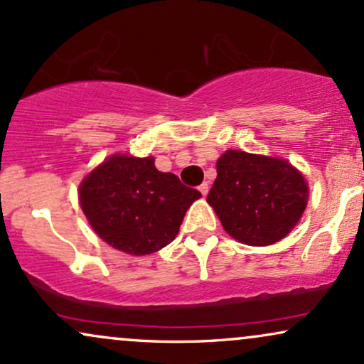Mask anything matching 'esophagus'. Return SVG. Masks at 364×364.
Returning <instances> with one entry per match:
<instances>
[{"label":"esophagus","mask_w":364,"mask_h":364,"mask_svg":"<svg viewBox=\"0 0 364 364\" xmlns=\"http://www.w3.org/2000/svg\"><path fill=\"white\" fill-rule=\"evenodd\" d=\"M198 190H200V193L201 195H207L208 193V183H201V185L198 186Z\"/></svg>","instance_id":"1"}]
</instances>
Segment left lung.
<instances>
[{
    "instance_id": "1",
    "label": "left lung",
    "mask_w": 364,
    "mask_h": 364,
    "mask_svg": "<svg viewBox=\"0 0 364 364\" xmlns=\"http://www.w3.org/2000/svg\"><path fill=\"white\" fill-rule=\"evenodd\" d=\"M309 186L284 159L227 151L207 196L230 237L247 246H271L299 224Z\"/></svg>"
}]
</instances>
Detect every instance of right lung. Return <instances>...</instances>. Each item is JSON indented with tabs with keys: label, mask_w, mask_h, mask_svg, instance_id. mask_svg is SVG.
Listing matches in <instances>:
<instances>
[{
	"label": "right lung",
	"mask_w": 364,
	"mask_h": 364,
	"mask_svg": "<svg viewBox=\"0 0 364 364\" xmlns=\"http://www.w3.org/2000/svg\"><path fill=\"white\" fill-rule=\"evenodd\" d=\"M201 193L173 173H161L154 157L115 154L91 171L80 186L82 212L96 234L118 251L146 256L179 232L186 210Z\"/></svg>",
	"instance_id": "right-lung-1"
}]
</instances>
